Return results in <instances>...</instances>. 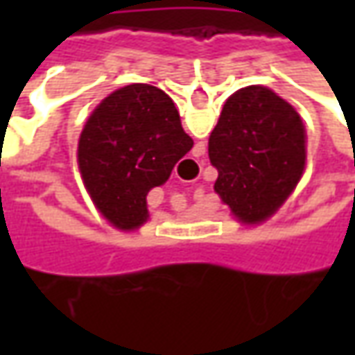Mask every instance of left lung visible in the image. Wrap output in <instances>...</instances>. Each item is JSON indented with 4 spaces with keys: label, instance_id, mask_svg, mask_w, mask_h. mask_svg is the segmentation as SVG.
Segmentation results:
<instances>
[{
    "label": "left lung",
    "instance_id": "left-lung-1",
    "mask_svg": "<svg viewBox=\"0 0 355 355\" xmlns=\"http://www.w3.org/2000/svg\"><path fill=\"white\" fill-rule=\"evenodd\" d=\"M215 193L241 225H261L291 198L306 168V128L293 104L251 85L223 104L209 136Z\"/></svg>",
    "mask_w": 355,
    "mask_h": 355
}]
</instances>
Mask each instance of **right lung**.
<instances>
[{"mask_svg": "<svg viewBox=\"0 0 355 355\" xmlns=\"http://www.w3.org/2000/svg\"><path fill=\"white\" fill-rule=\"evenodd\" d=\"M193 148L180 112L157 87L134 83L110 92L87 118L76 162L94 207L118 231L148 221V193L170 180Z\"/></svg>", "mask_w": 355, "mask_h": 355, "instance_id": "obj_1", "label": "right lung"}]
</instances>
